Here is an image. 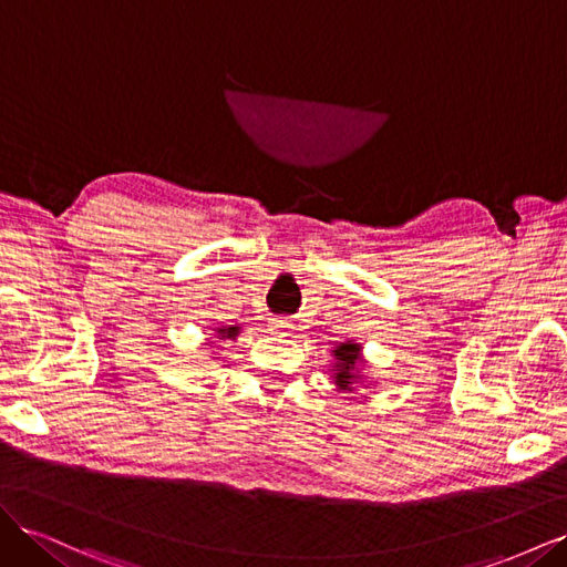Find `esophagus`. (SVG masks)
<instances>
[{"label":"esophagus","instance_id":"obj_1","mask_svg":"<svg viewBox=\"0 0 567 567\" xmlns=\"http://www.w3.org/2000/svg\"><path fill=\"white\" fill-rule=\"evenodd\" d=\"M269 329H271L274 333H288L290 323H288L286 319H269Z\"/></svg>","mask_w":567,"mask_h":567}]
</instances>
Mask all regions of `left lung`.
Instances as JSON below:
<instances>
[{"label":"left lung","mask_w":567,"mask_h":567,"mask_svg":"<svg viewBox=\"0 0 567 567\" xmlns=\"http://www.w3.org/2000/svg\"><path fill=\"white\" fill-rule=\"evenodd\" d=\"M336 357V367H333V381L338 390H352L354 383H359V364H364L362 359V346L359 342H340V346L333 350Z\"/></svg>","instance_id":"left-lung-1"}]
</instances>
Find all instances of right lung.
I'll return each instance as SVG.
<instances>
[{
  "mask_svg": "<svg viewBox=\"0 0 567 567\" xmlns=\"http://www.w3.org/2000/svg\"><path fill=\"white\" fill-rule=\"evenodd\" d=\"M219 338H236L238 336V326H225V329H217Z\"/></svg>",
  "mask_w": 567,
  "mask_h": 567,
  "instance_id": "1",
  "label": "right lung"
}]
</instances>
